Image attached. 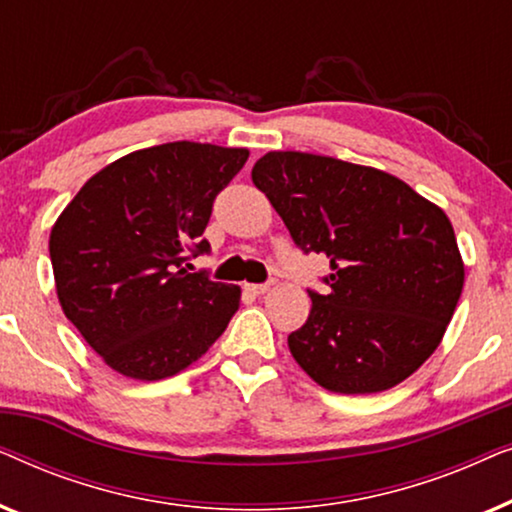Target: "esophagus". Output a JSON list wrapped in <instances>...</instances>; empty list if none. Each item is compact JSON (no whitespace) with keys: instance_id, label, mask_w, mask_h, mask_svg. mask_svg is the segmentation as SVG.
<instances>
[{"instance_id":"obj_1","label":"esophagus","mask_w":512,"mask_h":512,"mask_svg":"<svg viewBox=\"0 0 512 512\" xmlns=\"http://www.w3.org/2000/svg\"><path fill=\"white\" fill-rule=\"evenodd\" d=\"M270 284L272 282H263V284H247V289L251 291V293H256V296H261V293H265L270 289Z\"/></svg>"}]
</instances>
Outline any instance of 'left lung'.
Masks as SVG:
<instances>
[{
  "instance_id": "obj_1",
  "label": "left lung",
  "mask_w": 512,
  "mask_h": 512,
  "mask_svg": "<svg viewBox=\"0 0 512 512\" xmlns=\"http://www.w3.org/2000/svg\"><path fill=\"white\" fill-rule=\"evenodd\" d=\"M251 179L303 254H324L328 289L289 335L298 366L335 394H375L410 377L443 340L464 286L445 212L375 167L270 151Z\"/></svg>"
}]
</instances>
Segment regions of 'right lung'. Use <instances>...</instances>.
Returning a JSON list of instances; mask_svg holds the SVG:
<instances>
[{
  "mask_svg": "<svg viewBox=\"0 0 512 512\" xmlns=\"http://www.w3.org/2000/svg\"><path fill=\"white\" fill-rule=\"evenodd\" d=\"M247 149L170 142L90 177L51 230L67 319L118 373L163 380L198 361L240 307V289L191 272L216 195Z\"/></svg>",
  "mask_w": 512,
  "mask_h": 512,
  "instance_id": "1",
  "label": "right lung"
}]
</instances>
